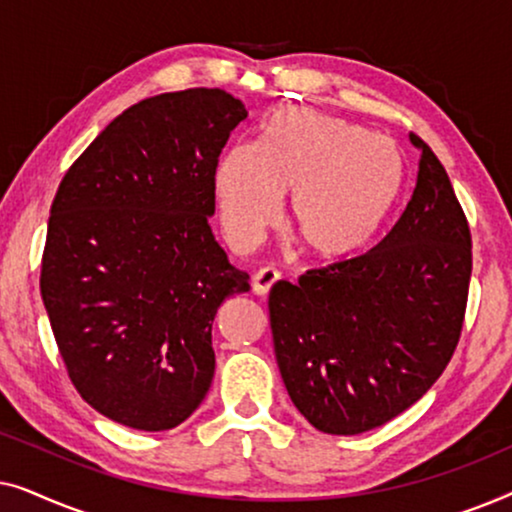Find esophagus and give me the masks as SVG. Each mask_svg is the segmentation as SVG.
<instances>
[{
  "label": "esophagus",
  "instance_id": "esophagus-1",
  "mask_svg": "<svg viewBox=\"0 0 512 512\" xmlns=\"http://www.w3.org/2000/svg\"><path fill=\"white\" fill-rule=\"evenodd\" d=\"M277 279H279L277 270H272V268H263V270H258V272H256L254 279H251V289H254L256 296L265 298V296H268V293H270L272 286L277 284Z\"/></svg>",
  "mask_w": 512,
  "mask_h": 512
}]
</instances>
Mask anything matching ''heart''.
I'll use <instances>...</instances> for the list:
<instances>
[{"label": "heart", "mask_w": 512, "mask_h": 512, "mask_svg": "<svg viewBox=\"0 0 512 512\" xmlns=\"http://www.w3.org/2000/svg\"><path fill=\"white\" fill-rule=\"evenodd\" d=\"M408 167L394 139L312 109H289L263 128L261 142L223 153L214 174L216 205L228 242L251 249L277 221L307 258L321 265L363 254L401 200Z\"/></svg>", "instance_id": "1"}]
</instances>
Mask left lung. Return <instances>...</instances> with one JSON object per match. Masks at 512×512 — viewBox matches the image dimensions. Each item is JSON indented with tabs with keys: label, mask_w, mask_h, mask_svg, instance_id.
Listing matches in <instances>:
<instances>
[{
	"label": "left lung",
	"mask_w": 512,
	"mask_h": 512,
	"mask_svg": "<svg viewBox=\"0 0 512 512\" xmlns=\"http://www.w3.org/2000/svg\"><path fill=\"white\" fill-rule=\"evenodd\" d=\"M417 184L375 249L270 291L275 356L314 429L356 436L417 403L443 375L464 324L471 230L454 188L417 135Z\"/></svg>",
	"instance_id": "left-lung-1"
}]
</instances>
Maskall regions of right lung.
<instances>
[{"mask_svg": "<svg viewBox=\"0 0 512 512\" xmlns=\"http://www.w3.org/2000/svg\"><path fill=\"white\" fill-rule=\"evenodd\" d=\"M247 118L221 88L163 93L114 118L69 167L48 219L41 298L83 401L137 431L195 412L212 324L249 275L214 240V174Z\"/></svg>", "mask_w": 512, "mask_h": 512, "instance_id": "add662e5", "label": "right lung"}]
</instances>
